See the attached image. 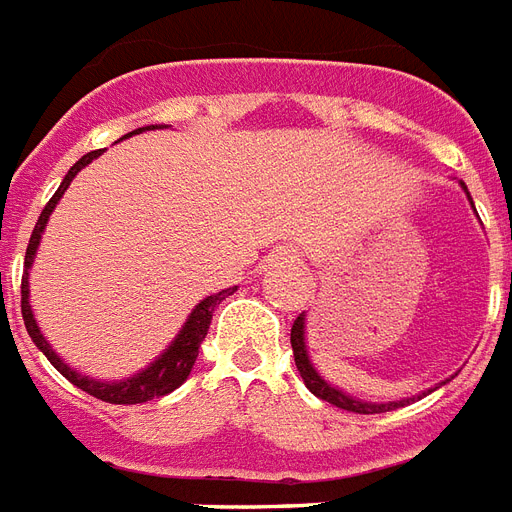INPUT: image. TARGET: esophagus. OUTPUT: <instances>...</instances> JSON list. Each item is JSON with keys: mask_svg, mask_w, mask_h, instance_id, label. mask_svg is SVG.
Listing matches in <instances>:
<instances>
[{"mask_svg": "<svg viewBox=\"0 0 512 512\" xmlns=\"http://www.w3.org/2000/svg\"><path fill=\"white\" fill-rule=\"evenodd\" d=\"M296 261L298 256L293 248H280V251L272 256V264H275V267H296Z\"/></svg>", "mask_w": 512, "mask_h": 512, "instance_id": "esophagus-1", "label": "esophagus"}]
</instances>
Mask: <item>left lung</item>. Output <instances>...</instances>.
<instances>
[{
  "label": "left lung",
  "mask_w": 512,
  "mask_h": 512,
  "mask_svg": "<svg viewBox=\"0 0 512 512\" xmlns=\"http://www.w3.org/2000/svg\"><path fill=\"white\" fill-rule=\"evenodd\" d=\"M460 187H463L465 195H468V200H470V206H473V198H470V192H468V187H465V182H460ZM473 211H476V206H473ZM290 346H293L296 367H298V372H301V378H304L306 388H309L314 396L325 399V402L335 404V407H341V410L359 412V415L391 412V410H396V407H404V404L415 402V399H420V396L431 394V391H433V388H428V391H423V394L410 396V399H399V402H365V399H359V396L346 394L343 388L333 386L330 380L322 378V372L314 367L312 357H309V346H306V314H301V317L293 322V327H290ZM441 383H447V380H441ZM441 383H439V386H441ZM439 386H436V388H439Z\"/></svg>",
  "instance_id": "1"
}]
</instances>
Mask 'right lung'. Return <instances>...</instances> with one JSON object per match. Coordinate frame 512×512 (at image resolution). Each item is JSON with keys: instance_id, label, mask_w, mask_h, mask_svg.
I'll return each instance as SVG.
<instances>
[{"instance_id": "right-lung-1", "label": "right lung", "mask_w": 512, "mask_h": 512, "mask_svg": "<svg viewBox=\"0 0 512 512\" xmlns=\"http://www.w3.org/2000/svg\"><path fill=\"white\" fill-rule=\"evenodd\" d=\"M153 129H163V124H150V126H142V129H134V132L124 134L121 140L132 137V134L153 132ZM102 153H105V150H92V153H87L84 158H79V161L73 163L71 169H68V174L63 177V182H60V187H57L55 195H52L47 206H44L42 216H39V222H36L26 248L23 285H20V293H23V298H20V309H23V322H26V330L28 335H31V341L36 343V349L42 351L44 357L52 362V367H55L63 378L71 380L73 386H79L81 391H87L89 396L102 399V402L142 404V402H150V399H158V396L171 394L174 388H179L187 378H190L192 365H195V359H198V349H200V343H203V338H206L216 304H222L224 298L232 296V293L237 290V285L235 288L219 290V293H214V296L203 298V301H200L190 314H187L185 325L179 327V333L174 335V341H171L169 346H166V349H163L153 362H150V365L137 370L134 375H129V378L100 380V378H92V375H81L79 370H73V367L68 365V362H65L55 349H52V343L44 338V333L39 330V325H36L34 309H31V282L28 280H31V267H34L36 251H39V243H42V235L44 230H47V222H49V216H52V211H55L57 200L63 198L68 185L73 182V177H76L84 166H89L94 158H100Z\"/></svg>"}]
</instances>
